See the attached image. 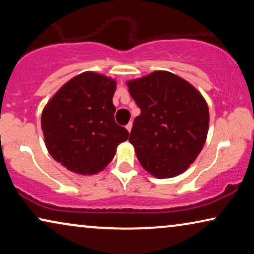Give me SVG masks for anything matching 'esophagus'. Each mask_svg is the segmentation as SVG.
<instances>
[{
    "label": "esophagus",
    "mask_w": 254,
    "mask_h": 254,
    "mask_svg": "<svg viewBox=\"0 0 254 254\" xmlns=\"http://www.w3.org/2000/svg\"><path fill=\"white\" fill-rule=\"evenodd\" d=\"M131 127H133V124H131V123H129V124H128V125H127V126H126V128H127V130H128V131H130V130H131Z\"/></svg>",
    "instance_id": "esophagus-1"
}]
</instances>
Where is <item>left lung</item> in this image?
<instances>
[{
	"instance_id": "1",
	"label": "left lung",
	"mask_w": 254,
	"mask_h": 254,
	"mask_svg": "<svg viewBox=\"0 0 254 254\" xmlns=\"http://www.w3.org/2000/svg\"><path fill=\"white\" fill-rule=\"evenodd\" d=\"M140 107L129 142L145 171L172 178L186 171L206 142L209 110L202 95L169 71H154L127 82Z\"/></svg>"
}]
</instances>
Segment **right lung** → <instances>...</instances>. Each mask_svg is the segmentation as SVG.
Listing matches in <instances>:
<instances>
[{"label":"right lung","mask_w":254,"mask_h":254,"mask_svg":"<svg viewBox=\"0 0 254 254\" xmlns=\"http://www.w3.org/2000/svg\"><path fill=\"white\" fill-rule=\"evenodd\" d=\"M114 79L82 72L59 89L41 114L48 152L69 171L96 175L106 168L117 147L129 136L114 121Z\"/></svg>","instance_id":"add662e5"}]
</instances>
